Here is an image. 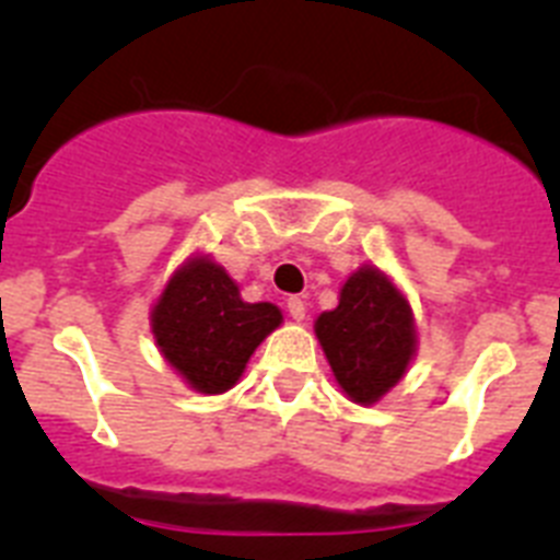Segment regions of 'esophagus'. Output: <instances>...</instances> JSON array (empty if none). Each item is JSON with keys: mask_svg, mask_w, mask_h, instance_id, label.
Returning a JSON list of instances; mask_svg holds the SVG:
<instances>
[{"mask_svg": "<svg viewBox=\"0 0 560 560\" xmlns=\"http://www.w3.org/2000/svg\"><path fill=\"white\" fill-rule=\"evenodd\" d=\"M285 308H289L291 319L303 323V319H305V303L300 300V296H289V300H285Z\"/></svg>", "mask_w": 560, "mask_h": 560, "instance_id": "1", "label": "esophagus"}]
</instances>
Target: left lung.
I'll return each instance as SVG.
<instances>
[{
    "label": "left lung",
    "mask_w": 560,
    "mask_h": 560,
    "mask_svg": "<svg viewBox=\"0 0 560 560\" xmlns=\"http://www.w3.org/2000/svg\"><path fill=\"white\" fill-rule=\"evenodd\" d=\"M314 330L336 384L361 407L404 378L418 348L412 305L375 266H361L345 280L339 305L316 316Z\"/></svg>",
    "instance_id": "obj_1"
}]
</instances>
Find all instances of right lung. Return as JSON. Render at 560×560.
<instances>
[{
  "mask_svg": "<svg viewBox=\"0 0 560 560\" xmlns=\"http://www.w3.org/2000/svg\"><path fill=\"white\" fill-rule=\"evenodd\" d=\"M283 314L271 303H246L237 283L210 255L173 271L151 311V330L165 361L196 393L235 387L246 361Z\"/></svg>",
  "mask_w": 560,
  "mask_h": 560,
  "instance_id": "obj_1",
  "label": "right lung"
}]
</instances>
